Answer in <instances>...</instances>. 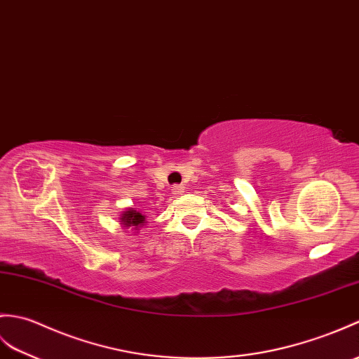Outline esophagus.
I'll return each mask as SVG.
<instances>
[{
    "label": "esophagus",
    "mask_w": 359,
    "mask_h": 359,
    "mask_svg": "<svg viewBox=\"0 0 359 359\" xmlns=\"http://www.w3.org/2000/svg\"><path fill=\"white\" fill-rule=\"evenodd\" d=\"M171 193H172L174 196L179 197V196H182L183 193H185V188H183L182 185H174L172 189H171Z\"/></svg>",
    "instance_id": "1"
}]
</instances>
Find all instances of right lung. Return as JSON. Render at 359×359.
Listing matches in <instances>:
<instances>
[{
    "label": "right lung",
    "mask_w": 359,
    "mask_h": 359,
    "mask_svg": "<svg viewBox=\"0 0 359 359\" xmlns=\"http://www.w3.org/2000/svg\"><path fill=\"white\" fill-rule=\"evenodd\" d=\"M121 224H123V228H140L142 224L145 223V215H142L139 211H136L135 208H128L127 211H123L121 215Z\"/></svg>",
    "instance_id": "add662e5"
}]
</instances>
